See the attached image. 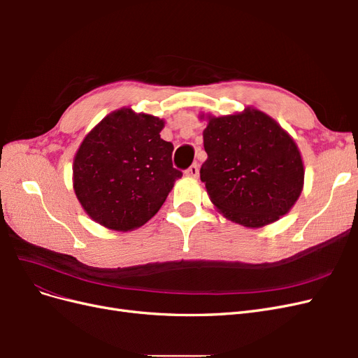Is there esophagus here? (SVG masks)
<instances>
[{
  "mask_svg": "<svg viewBox=\"0 0 358 358\" xmlns=\"http://www.w3.org/2000/svg\"><path fill=\"white\" fill-rule=\"evenodd\" d=\"M185 175L189 178H197L199 176V166L197 164H192L185 170Z\"/></svg>",
  "mask_w": 358,
  "mask_h": 358,
  "instance_id": "obj_1",
  "label": "esophagus"
}]
</instances>
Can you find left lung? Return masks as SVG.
<instances>
[{
    "label": "left lung",
    "mask_w": 358,
    "mask_h": 358,
    "mask_svg": "<svg viewBox=\"0 0 358 358\" xmlns=\"http://www.w3.org/2000/svg\"><path fill=\"white\" fill-rule=\"evenodd\" d=\"M203 143L208 159L200 179L229 220L263 227L285 215L299 199L305 178L299 149L263 112L246 109L209 117Z\"/></svg>",
    "instance_id": "obj_1"
}]
</instances>
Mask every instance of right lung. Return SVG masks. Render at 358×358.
Wrapping results in <instances>:
<instances>
[{"label":"right lung","instance_id":"obj_1","mask_svg":"<svg viewBox=\"0 0 358 358\" xmlns=\"http://www.w3.org/2000/svg\"><path fill=\"white\" fill-rule=\"evenodd\" d=\"M161 119L121 109L85 137L74 157V191L94 221L134 230L159 210L182 171L173 145L159 137Z\"/></svg>","mask_w":358,"mask_h":358}]
</instances>
